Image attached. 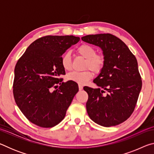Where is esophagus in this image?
<instances>
[{
  "label": "esophagus",
  "instance_id": "obj_1",
  "mask_svg": "<svg viewBox=\"0 0 154 154\" xmlns=\"http://www.w3.org/2000/svg\"><path fill=\"white\" fill-rule=\"evenodd\" d=\"M79 90H83V85H82L79 84Z\"/></svg>",
  "mask_w": 154,
  "mask_h": 154
}]
</instances>
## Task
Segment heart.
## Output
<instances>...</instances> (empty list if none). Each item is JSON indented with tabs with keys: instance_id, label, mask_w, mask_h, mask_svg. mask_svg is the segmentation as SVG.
Instances as JSON below:
<instances>
[{
	"instance_id": "1",
	"label": "heart",
	"mask_w": 154,
	"mask_h": 154,
	"mask_svg": "<svg viewBox=\"0 0 154 154\" xmlns=\"http://www.w3.org/2000/svg\"><path fill=\"white\" fill-rule=\"evenodd\" d=\"M77 52L85 59V68H89L96 73L102 71L105 63V58L102 54H96L94 47L88 44H83L77 49ZM61 64L64 69L69 71L71 69V55L70 51H66L62 56ZM90 69L83 71H72L66 75L69 81L76 82L79 84H84L92 79L93 74Z\"/></svg>"
}]
</instances>
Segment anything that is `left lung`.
<instances>
[{"label": "left lung", "instance_id": "obj_1", "mask_svg": "<svg viewBox=\"0 0 154 154\" xmlns=\"http://www.w3.org/2000/svg\"><path fill=\"white\" fill-rule=\"evenodd\" d=\"M82 39L99 47L105 58L103 70L93 81L99 88H83L88 94V116L102 126H116L133 113L141 90L137 59L123 41L111 34L90 35ZM105 90L108 92L106 96Z\"/></svg>", "mask_w": 154, "mask_h": 154}]
</instances>
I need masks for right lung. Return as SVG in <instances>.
<instances>
[{"label":"right lung","mask_w":154,"mask_h":154,"mask_svg":"<svg viewBox=\"0 0 154 154\" xmlns=\"http://www.w3.org/2000/svg\"><path fill=\"white\" fill-rule=\"evenodd\" d=\"M80 38L74 36H45L28 46L14 70V96L17 105L28 120L36 126L51 128L64 118L79 91L74 82H62L65 75L62 54ZM57 84L58 89L51 92Z\"/></svg>","instance_id":"add662e5"}]
</instances>
